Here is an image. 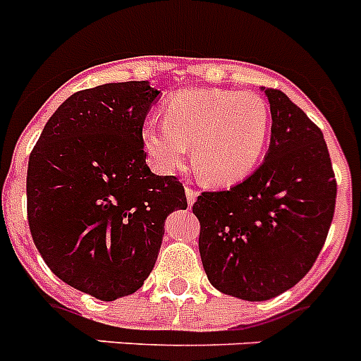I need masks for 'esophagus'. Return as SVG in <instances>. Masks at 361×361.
Segmentation results:
<instances>
[{
  "mask_svg": "<svg viewBox=\"0 0 361 361\" xmlns=\"http://www.w3.org/2000/svg\"><path fill=\"white\" fill-rule=\"evenodd\" d=\"M186 199H188V204H193L197 199V190L192 186H186Z\"/></svg>",
  "mask_w": 361,
  "mask_h": 361,
  "instance_id": "esophagus-1",
  "label": "esophagus"
}]
</instances>
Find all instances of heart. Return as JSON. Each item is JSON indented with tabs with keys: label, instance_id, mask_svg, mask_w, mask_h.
<instances>
[{
	"label": "heart",
	"instance_id": "b5f03b06",
	"mask_svg": "<svg viewBox=\"0 0 361 361\" xmlns=\"http://www.w3.org/2000/svg\"><path fill=\"white\" fill-rule=\"evenodd\" d=\"M270 133V109L255 92L186 89L169 98L164 120L142 126V144L160 171L183 166L192 144L195 173L208 184L228 186L252 173Z\"/></svg>",
	"mask_w": 361,
	"mask_h": 361
}]
</instances>
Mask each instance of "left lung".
<instances>
[{"instance_id":"1","label":"left lung","mask_w":361,"mask_h":361,"mask_svg":"<svg viewBox=\"0 0 361 361\" xmlns=\"http://www.w3.org/2000/svg\"><path fill=\"white\" fill-rule=\"evenodd\" d=\"M272 137L264 162L223 192L193 202L199 252L212 285L267 301L301 281L334 217L336 178L322 129L279 89H264Z\"/></svg>"}]
</instances>
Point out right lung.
Wrapping results in <instances>:
<instances>
[{"label":"right lung","instance_id":"obj_1","mask_svg":"<svg viewBox=\"0 0 361 361\" xmlns=\"http://www.w3.org/2000/svg\"><path fill=\"white\" fill-rule=\"evenodd\" d=\"M147 82L71 94L49 118L27 169V219L39 255L102 301L133 294L155 267L164 221L188 206L175 175L151 173L142 126Z\"/></svg>","mask_w":361,"mask_h":361}]
</instances>
